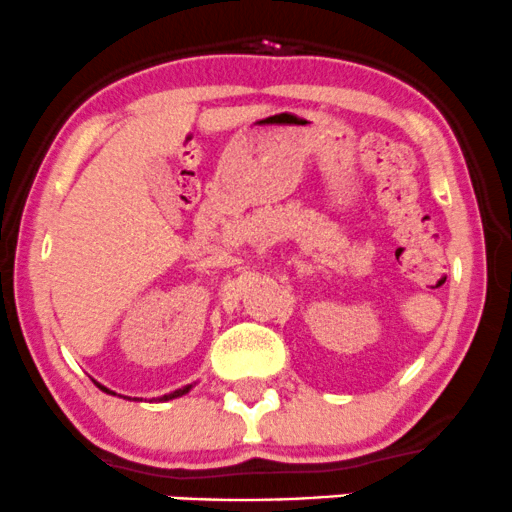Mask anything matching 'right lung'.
Segmentation results:
<instances>
[{
  "label": "right lung",
  "mask_w": 512,
  "mask_h": 512,
  "mask_svg": "<svg viewBox=\"0 0 512 512\" xmlns=\"http://www.w3.org/2000/svg\"><path fill=\"white\" fill-rule=\"evenodd\" d=\"M189 388H191V386H186V388H179V390H174V393H170V395H165V398H162V400H172V398H179V395L189 393ZM102 390H107V388H102Z\"/></svg>",
  "instance_id": "1"
}]
</instances>
